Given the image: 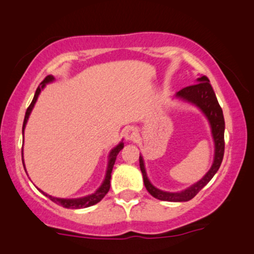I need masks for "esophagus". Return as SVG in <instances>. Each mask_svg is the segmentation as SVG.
<instances>
[{
  "instance_id": "esophagus-1",
  "label": "esophagus",
  "mask_w": 254,
  "mask_h": 254,
  "mask_svg": "<svg viewBox=\"0 0 254 254\" xmlns=\"http://www.w3.org/2000/svg\"><path fill=\"white\" fill-rule=\"evenodd\" d=\"M124 137L127 141H136V138L138 137V131H137V129H135V127H130V129H127V131H125L124 133Z\"/></svg>"
}]
</instances>
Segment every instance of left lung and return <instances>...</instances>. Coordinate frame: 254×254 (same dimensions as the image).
Segmentation results:
<instances>
[{
    "label": "left lung",
    "mask_w": 254,
    "mask_h": 254,
    "mask_svg": "<svg viewBox=\"0 0 254 254\" xmlns=\"http://www.w3.org/2000/svg\"><path fill=\"white\" fill-rule=\"evenodd\" d=\"M174 98L194 105L197 109L202 111L203 115L208 119L215 144L214 161H212L210 170L206 172V174L202 179L192 184L185 190L179 192H168L160 190L150 183L149 178L147 176L144 160L142 155H139V168H141L142 176H143L145 189L151 196L155 197L156 199L166 200V202H188L210 182L212 177L216 174L221 164H222L224 154V118L222 109L218 104L214 89H212L211 84L209 82V78L206 76L198 77L196 84H192V86L180 89L179 92L176 93Z\"/></svg>",
    "instance_id": "8db88e82"
}]
</instances>
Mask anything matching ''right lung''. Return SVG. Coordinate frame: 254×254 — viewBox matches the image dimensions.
<instances>
[{
  "instance_id": "right-lung-1",
  "label": "right lung",
  "mask_w": 254,
  "mask_h": 254,
  "mask_svg": "<svg viewBox=\"0 0 254 254\" xmlns=\"http://www.w3.org/2000/svg\"><path fill=\"white\" fill-rule=\"evenodd\" d=\"M54 80H55V77L52 76V75H49V76H46L45 80H44L43 82L40 83V86L37 88L33 100H32L30 107H28L27 111H26L24 125H22V132H24V131H25L26 124H27L28 118H30V115H31L32 110H33L34 105H36V103H37L38 97H39L40 92H42V90L45 88L46 83H50ZM123 148H124V143H123V141H122V142H119V144L116 145V147L110 151V154H109V162H107V170H106V174H105V179H104L103 184H101V185H100V188H99L98 190L94 192V193L88 194V196H84V197H80V198H57V197H52V196H50V194L45 193V192L42 191V190H39V189H38V190L42 192L43 194H45V196L48 197V198H50L52 202H55L56 204H58V205H62L63 208H68V209H83V208H88V206L94 205V204H97V203L100 202V200L103 199L105 196H106L107 192H109L110 186H111V184H110V182H111V173H112L113 166H115V162H116V159H117V155L119 154V151L123 149ZM21 154H22V164H24V168H25L24 150L21 151ZM26 173H27V172H26Z\"/></svg>"
}]
</instances>
